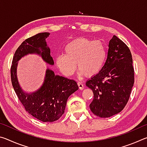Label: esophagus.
<instances>
[{
  "label": "esophagus",
  "mask_w": 147,
  "mask_h": 147,
  "mask_svg": "<svg viewBox=\"0 0 147 147\" xmlns=\"http://www.w3.org/2000/svg\"><path fill=\"white\" fill-rule=\"evenodd\" d=\"M78 88H79V89H80V90H82V89H84V84H82L81 82H78Z\"/></svg>",
  "instance_id": "1"
}]
</instances>
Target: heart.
Wrapping results in <instances>:
<instances>
[{"mask_svg":"<svg viewBox=\"0 0 147 147\" xmlns=\"http://www.w3.org/2000/svg\"><path fill=\"white\" fill-rule=\"evenodd\" d=\"M64 54L58 55L55 64L65 76L75 73L76 63L81 76H93L100 72L107 58L106 46L100 41L80 38L69 42L64 47Z\"/></svg>","mask_w":147,"mask_h":147,"instance_id":"1","label":"heart"}]
</instances>
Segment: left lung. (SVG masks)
Here are the masks:
<instances>
[{
	"label": "left lung",
	"instance_id": "left-lung-1",
	"mask_svg": "<svg viewBox=\"0 0 147 147\" xmlns=\"http://www.w3.org/2000/svg\"><path fill=\"white\" fill-rule=\"evenodd\" d=\"M102 70L86 82L93 92L89 105L94 115L102 118L117 114L126 106L134 83L132 56L128 46L113 36Z\"/></svg>",
	"mask_w": 147,
	"mask_h": 147
}]
</instances>
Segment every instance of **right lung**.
Here are the masks:
<instances>
[{"label":"right lung","mask_w":147,"mask_h":147,"mask_svg":"<svg viewBox=\"0 0 147 147\" xmlns=\"http://www.w3.org/2000/svg\"><path fill=\"white\" fill-rule=\"evenodd\" d=\"M49 35V32L39 33L24 40L14 54L10 73L14 91L27 112L39 121L51 123L64 113L69 96L78 90L77 83L74 80L55 75L48 69L43 86L37 91L28 94L22 90L17 78V61L26 54H38L47 63L54 65L46 42Z\"/></svg>","instance_id":"right-lung-1"}]
</instances>
